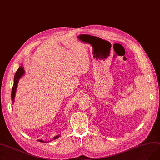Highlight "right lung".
Segmentation results:
<instances>
[{"mask_svg": "<svg viewBox=\"0 0 160 160\" xmlns=\"http://www.w3.org/2000/svg\"><path fill=\"white\" fill-rule=\"evenodd\" d=\"M24 74V70H23L22 67H20L18 69V70L16 71V72L14 76V85L12 87V93H11V97H12V100L14 102V96H15V93H16V90L17 88V86H18V80L20 78V77ZM60 135H57L55 136V137L53 138L52 140H55L57 138H58ZM39 142H44L43 140H39Z\"/></svg>", "mask_w": 160, "mask_h": 160, "instance_id": "add662e5", "label": "right lung"}]
</instances>
